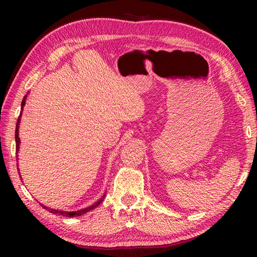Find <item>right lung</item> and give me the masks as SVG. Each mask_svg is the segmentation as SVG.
<instances>
[{"label":"right lung","mask_w":257,"mask_h":257,"mask_svg":"<svg viewBox=\"0 0 257 257\" xmlns=\"http://www.w3.org/2000/svg\"><path fill=\"white\" fill-rule=\"evenodd\" d=\"M26 97H27V95H25L24 96V98H23V100H22V105H21V113H20V117H19V119H18V122H16V129H15V143H16V154H18L19 152V150H20V143H21V140H20V137H19V128H20V122H21V117H22V111H23V108H24V106H25V101H26ZM16 157H19L18 155H16ZM19 169V168H18ZM21 176V174H20ZM105 195L106 194H103L101 198L98 200L97 202H95L94 204L92 205H90V206H87V207H85V209H81V210H78V211H73V212H68V211H63V210H55V209H51V207H48V206H45V205H43V204H41L43 207H44V209H46L47 211H50L51 213H54V214H59V215H64V216H67V217H73V216H80V215H83V214H85V213H87V212H89V211H91V210H94L95 207H97L98 205H99L101 202H102V200H103V198H105Z\"/></svg>","instance_id":"right-lung-1"}]
</instances>
